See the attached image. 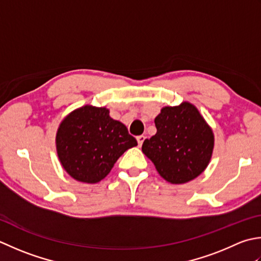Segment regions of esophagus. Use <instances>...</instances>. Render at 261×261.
<instances>
[{
  "mask_svg": "<svg viewBox=\"0 0 261 261\" xmlns=\"http://www.w3.org/2000/svg\"><path fill=\"white\" fill-rule=\"evenodd\" d=\"M136 140H137L138 145L141 146V145L143 144V142H144V140H145V136H144V135H140V136L136 137Z\"/></svg>",
  "mask_w": 261,
  "mask_h": 261,
  "instance_id": "esophagus-1",
  "label": "esophagus"
}]
</instances>
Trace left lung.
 Instances as JSON below:
<instances>
[{"label":"left lung","instance_id":"left-lung-1","mask_svg":"<svg viewBox=\"0 0 261 261\" xmlns=\"http://www.w3.org/2000/svg\"><path fill=\"white\" fill-rule=\"evenodd\" d=\"M156 134L142 151L168 182L186 184L197 178L211 161L214 134L194 105L185 101L163 107L154 119Z\"/></svg>","mask_w":261,"mask_h":261}]
</instances>
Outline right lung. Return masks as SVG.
Here are the masks:
<instances>
[{"label":"right lung","mask_w":261,"mask_h":261,"mask_svg":"<svg viewBox=\"0 0 261 261\" xmlns=\"http://www.w3.org/2000/svg\"><path fill=\"white\" fill-rule=\"evenodd\" d=\"M137 145L127 127L105 107L83 106L62 120L56 150L64 170L77 181L97 184L108 175L119 156Z\"/></svg>","instance_id":"right-lung-1"}]
</instances>
